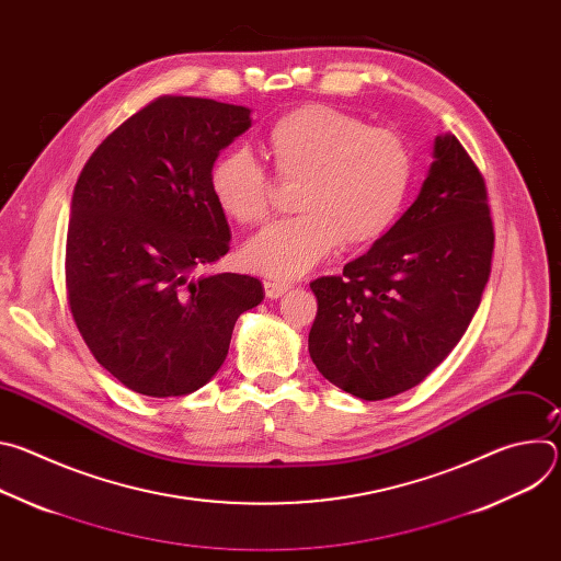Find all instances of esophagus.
<instances>
[{
  "label": "esophagus",
  "instance_id": "34e87169",
  "mask_svg": "<svg viewBox=\"0 0 561 561\" xmlns=\"http://www.w3.org/2000/svg\"><path fill=\"white\" fill-rule=\"evenodd\" d=\"M288 288H290V284H286V282H275V279H266V282H264V290H266V297H268V299L282 297Z\"/></svg>",
  "mask_w": 561,
  "mask_h": 561
}]
</instances>
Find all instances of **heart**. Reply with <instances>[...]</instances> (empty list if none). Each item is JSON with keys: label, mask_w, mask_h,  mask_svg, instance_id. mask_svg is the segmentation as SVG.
<instances>
[{"label": "heart", "mask_w": 561, "mask_h": 561, "mask_svg": "<svg viewBox=\"0 0 561 561\" xmlns=\"http://www.w3.org/2000/svg\"><path fill=\"white\" fill-rule=\"evenodd\" d=\"M264 150L277 180L299 182V215L271 224L244 247L247 264L275 279L308 273L340 244L348 251L377 244L413 182V154L402 137L324 104L279 117ZM208 186L219 210L239 224H260L271 213L273 180L242 148L217 159Z\"/></svg>", "instance_id": "heart-1"}]
</instances>
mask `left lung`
<instances>
[{
	"mask_svg": "<svg viewBox=\"0 0 561 561\" xmlns=\"http://www.w3.org/2000/svg\"><path fill=\"white\" fill-rule=\"evenodd\" d=\"M413 206L342 275L310 282L308 353L337 388L377 402L424 381L482 301L495 232L482 173L450 133Z\"/></svg>",
	"mask_w": 561,
	"mask_h": 561,
	"instance_id": "1",
	"label": "left lung"
}]
</instances>
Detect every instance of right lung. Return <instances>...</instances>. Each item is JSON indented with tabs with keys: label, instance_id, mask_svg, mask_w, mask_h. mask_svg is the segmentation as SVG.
Here are the masks:
<instances>
[{
	"label": "right lung",
	"instance_id": "right-lung-1",
	"mask_svg": "<svg viewBox=\"0 0 561 561\" xmlns=\"http://www.w3.org/2000/svg\"><path fill=\"white\" fill-rule=\"evenodd\" d=\"M249 126L247 106L164 95L113 130L75 184L70 312L93 357L139 394L180 397L210 381L237 317L264 299L251 275L191 277L228 253L208 178Z\"/></svg>",
	"mask_w": 561,
	"mask_h": 561
}]
</instances>
